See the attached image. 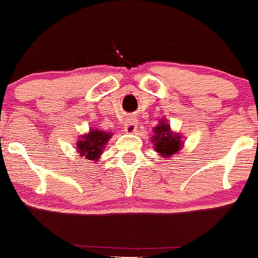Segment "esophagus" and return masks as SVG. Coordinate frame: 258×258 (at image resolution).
<instances>
[{"label": "esophagus", "instance_id": "esophagus-1", "mask_svg": "<svg viewBox=\"0 0 258 258\" xmlns=\"http://www.w3.org/2000/svg\"><path fill=\"white\" fill-rule=\"evenodd\" d=\"M136 127H137L136 117H129L126 121V125H125V131L129 132V133H133V132H136Z\"/></svg>", "mask_w": 258, "mask_h": 258}]
</instances>
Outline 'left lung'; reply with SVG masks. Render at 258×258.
<instances>
[{
    "label": "left lung",
    "mask_w": 258,
    "mask_h": 258,
    "mask_svg": "<svg viewBox=\"0 0 258 258\" xmlns=\"http://www.w3.org/2000/svg\"><path fill=\"white\" fill-rule=\"evenodd\" d=\"M156 136L153 137V142L156 144V151L166 157H171L181 148L180 136L171 134L170 125L161 124L154 129Z\"/></svg>",
    "instance_id": "8db88e82"
}]
</instances>
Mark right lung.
<instances>
[{"instance_id":"right-lung-1","label":"right lung","mask_w":258,"mask_h":258,"mask_svg":"<svg viewBox=\"0 0 258 258\" xmlns=\"http://www.w3.org/2000/svg\"><path fill=\"white\" fill-rule=\"evenodd\" d=\"M111 137V133H102L100 131H92L86 136L81 137V141L77 143L78 153L85 156L88 161H96L101 152L104 151L107 141Z\"/></svg>"}]
</instances>
